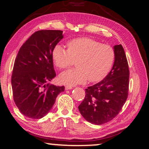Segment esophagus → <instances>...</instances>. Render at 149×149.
<instances>
[{
  "label": "esophagus",
  "instance_id": "obj_1",
  "mask_svg": "<svg viewBox=\"0 0 149 149\" xmlns=\"http://www.w3.org/2000/svg\"><path fill=\"white\" fill-rule=\"evenodd\" d=\"M73 88L72 86H71V85H66V86L65 87V89L66 90H69V89H72Z\"/></svg>",
  "mask_w": 149,
  "mask_h": 149
}]
</instances>
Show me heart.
I'll use <instances>...</instances> for the list:
<instances>
[{
    "mask_svg": "<svg viewBox=\"0 0 149 149\" xmlns=\"http://www.w3.org/2000/svg\"><path fill=\"white\" fill-rule=\"evenodd\" d=\"M68 49L57 45L52 50V60L59 69H65L76 61L77 68L61 73L59 79L66 85L97 82L110 72L115 60V51L108 45L89 37H79L67 43Z\"/></svg>",
    "mask_w": 149,
    "mask_h": 149,
    "instance_id": "obj_1",
    "label": "heart"
}]
</instances>
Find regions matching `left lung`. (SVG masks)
Listing matches in <instances>:
<instances>
[{
    "label": "left lung",
    "mask_w": 149,
    "mask_h": 149,
    "mask_svg": "<svg viewBox=\"0 0 149 149\" xmlns=\"http://www.w3.org/2000/svg\"><path fill=\"white\" fill-rule=\"evenodd\" d=\"M115 60L111 71L101 81L85 89L78 108L87 122L101 125L112 120L122 110L129 90L130 70L122 45H115Z\"/></svg>",
    "instance_id": "obj_1"
}]
</instances>
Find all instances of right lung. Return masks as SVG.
<instances>
[{"label": "right lung", "instance_id": "right-lung-1", "mask_svg": "<svg viewBox=\"0 0 149 149\" xmlns=\"http://www.w3.org/2000/svg\"><path fill=\"white\" fill-rule=\"evenodd\" d=\"M60 30L35 32L20 48L12 75L15 104L19 112L31 119H40L52 109L64 86L47 83L56 77L52 50L63 39Z\"/></svg>", "mask_w": 149, "mask_h": 149}]
</instances>
